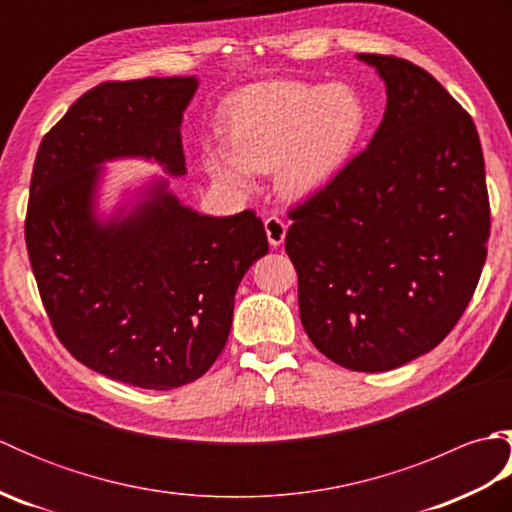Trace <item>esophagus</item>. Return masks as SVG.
Wrapping results in <instances>:
<instances>
[{
  "label": "esophagus",
  "mask_w": 512,
  "mask_h": 512,
  "mask_svg": "<svg viewBox=\"0 0 512 512\" xmlns=\"http://www.w3.org/2000/svg\"><path fill=\"white\" fill-rule=\"evenodd\" d=\"M264 226H266V237H268V244L270 246L277 248V246L284 244L286 233H288V226H286L284 220H279L277 215H273V217H268V220L264 222Z\"/></svg>",
  "instance_id": "obj_1"
}]
</instances>
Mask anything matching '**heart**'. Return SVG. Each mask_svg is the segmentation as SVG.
Listing matches in <instances>:
<instances>
[{"instance_id": "obj_1", "label": "heart", "mask_w": 512, "mask_h": 512, "mask_svg": "<svg viewBox=\"0 0 512 512\" xmlns=\"http://www.w3.org/2000/svg\"><path fill=\"white\" fill-rule=\"evenodd\" d=\"M367 127L363 96L347 83L270 81L235 94L224 112V147H204L217 182L248 189L253 171H275L288 200H306L339 176Z\"/></svg>"}]
</instances>
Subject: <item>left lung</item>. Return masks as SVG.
<instances>
[{"label":"left lung","mask_w":512,"mask_h":512,"mask_svg":"<svg viewBox=\"0 0 512 512\" xmlns=\"http://www.w3.org/2000/svg\"><path fill=\"white\" fill-rule=\"evenodd\" d=\"M385 83L380 127L328 187L290 211L303 330L354 372L431 352L480 281L491 235L480 136L418 65L356 54Z\"/></svg>","instance_id":"1"}]
</instances>
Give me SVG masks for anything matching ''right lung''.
<instances>
[{"mask_svg": "<svg viewBox=\"0 0 512 512\" xmlns=\"http://www.w3.org/2000/svg\"><path fill=\"white\" fill-rule=\"evenodd\" d=\"M195 76L103 83L43 136L30 180L26 246L41 301L68 352L143 389L193 383L224 350L235 292L268 253L253 211L198 213L169 189L184 178L182 116ZM156 161L165 177L100 206L105 161Z\"/></svg>", "mask_w": 512, "mask_h": 512, "instance_id": "obj_1", "label": "right lung"}]
</instances>
